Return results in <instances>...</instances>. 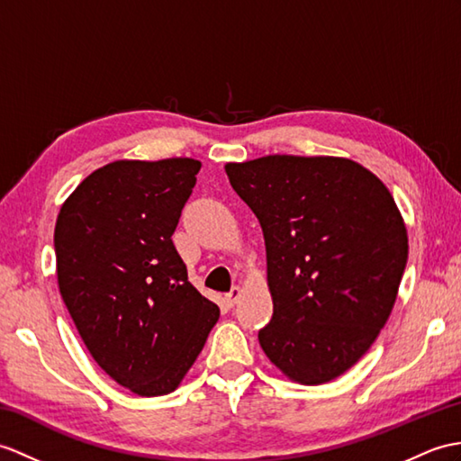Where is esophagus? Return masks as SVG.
<instances>
[{
    "label": "esophagus",
    "mask_w": 461,
    "mask_h": 461,
    "mask_svg": "<svg viewBox=\"0 0 461 461\" xmlns=\"http://www.w3.org/2000/svg\"><path fill=\"white\" fill-rule=\"evenodd\" d=\"M240 296H241V288L240 286H231L230 291L223 294V301H226V304L231 308L235 303L240 301Z\"/></svg>",
    "instance_id": "1"
}]
</instances>
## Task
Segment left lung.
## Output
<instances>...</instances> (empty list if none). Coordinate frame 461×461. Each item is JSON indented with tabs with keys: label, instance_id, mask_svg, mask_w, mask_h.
I'll list each match as a JSON object with an SVG mask.
<instances>
[{
	"label": "left lung",
	"instance_id": "8db88e82",
	"mask_svg": "<svg viewBox=\"0 0 461 461\" xmlns=\"http://www.w3.org/2000/svg\"><path fill=\"white\" fill-rule=\"evenodd\" d=\"M226 173L265 238L273 318L259 330L263 351L298 383L339 377L397 301L409 238L391 192L338 157L269 155Z\"/></svg>",
	"mask_w": 461,
	"mask_h": 461
}]
</instances>
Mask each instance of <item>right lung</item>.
Returning a JSON list of instances; mask_svg holds the SVG:
<instances>
[{"instance_id": "right-lung-1", "label": "right lung", "mask_w": 461, "mask_h": 461, "mask_svg": "<svg viewBox=\"0 0 461 461\" xmlns=\"http://www.w3.org/2000/svg\"><path fill=\"white\" fill-rule=\"evenodd\" d=\"M198 170L194 158L115 160L57 218L62 301L95 363L139 397L175 391L220 316L173 243Z\"/></svg>"}]
</instances>
